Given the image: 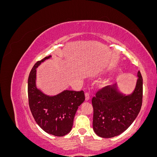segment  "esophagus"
I'll return each instance as SVG.
<instances>
[{"label":"esophagus","mask_w":157,"mask_h":157,"mask_svg":"<svg viewBox=\"0 0 157 157\" xmlns=\"http://www.w3.org/2000/svg\"><path fill=\"white\" fill-rule=\"evenodd\" d=\"M85 99H86V101H88L90 99V94H89V92H86V93H85Z\"/></svg>","instance_id":"1"}]
</instances>
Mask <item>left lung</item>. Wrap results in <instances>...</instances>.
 Wrapping results in <instances>:
<instances>
[{
  "instance_id": "obj_1",
  "label": "left lung",
  "mask_w": 157,
  "mask_h": 157,
  "mask_svg": "<svg viewBox=\"0 0 157 157\" xmlns=\"http://www.w3.org/2000/svg\"><path fill=\"white\" fill-rule=\"evenodd\" d=\"M137 77L136 88L130 95L124 96L113 85L98 90L93 97V129L98 136L110 138L120 135L138 115L143 99V78L140 71Z\"/></svg>"
}]
</instances>
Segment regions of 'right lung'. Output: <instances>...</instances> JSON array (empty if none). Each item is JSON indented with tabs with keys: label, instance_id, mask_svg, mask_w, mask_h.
<instances>
[{
	"label": "right lung",
	"instance_id": "add662e5",
	"mask_svg": "<svg viewBox=\"0 0 157 157\" xmlns=\"http://www.w3.org/2000/svg\"><path fill=\"white\" fill-rule=\"evenodd\" d=\"M51 56L38 61L28 78V99L33 118L42 130L56 136H63L71 131L78 106L84 100L83 90H65L55 96L44 94L36 87V68Z\"/></svg>",
	"mask_w": 157,
	"mask_h": 157
}]
</instances>
